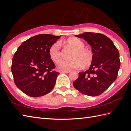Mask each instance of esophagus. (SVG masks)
Returning a JSON list of instances; mask_svg holds the SVG:
<instances>
[{
  "label": "esophagus",
  "mask_w": 131,
  "mask_h": 131,
  "mask_svg": "<svg viewBox=\"0 0 131 131\" xmlns=\"http://www.w3.org/2000/svg\"><path fill=\"white\" fill-rule=\"evenodd\" d=\"M61 73H70L71 72V71H62L61 72Z\"/></svg>",
  "instance_id": "obj_1"
}]
</instances>
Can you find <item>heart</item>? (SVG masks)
<instances>
[{
    "label": "heart",
    "mask_w": 131,
    "mask_h": 131,
    "mask_svg": "<svg viewBox=\"0 0 131 131\" xmlns=\"http://www.w3.org/2000/svg\"><path fill=\"white\" fill-rule=\"evenodd\" d=\"M65 42L66 45L71 46L75 50L70 57V59L72 60L60 62L59 65L60 69L67 71L78 70L81 69L84 65L85 66H88L91 63L92 55L90 51L84 49L85 44L82 41L75 38H71L68 39ZM49 53L52 61L56 63L61 61V51L59 43H53L50 46Z\"/></svg>",
    "instance_id": "obj_1"
}]
</instances>
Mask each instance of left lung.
Listing matches in <instances>:
<instances>
[{
  "instance_id": "obj_1",
  "label": "left lung",
  "mask_w": 131,
  "mask_h": 131,
  "mask_svg": "<svg viewBox=\"0 0 131 131\" xmlns=\"http://www.w3.org/2000/svg\"><path fill=\"white\" fill-rule=\"evenodd\" d=\"M75 36L91 45L93 55L90 68L79 72L73 85L83 94L99 96L117 79L120 68L119 51L112 40L101 34L86 32Z\"/></svg>"
}]
</instances>
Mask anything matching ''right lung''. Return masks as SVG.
<instances>
[{
    "instance_id": "add662e5",
    "label": "right lung",
    "mask_w": 131,
    "mask_h": 131,
    "mask_svg": "<svg viewBox=\"0 0 131 131\" xmlns=\"http://www.w3.org/2000/svg\"><path fill=\"white\" fill-rule=\"evenodd\" d=\"M60 36L39 34L23 42L12 60L16 86L32 97L44 96L55 86L59 72L49 55V49Z\"/></svg>"
}]
</instances>
